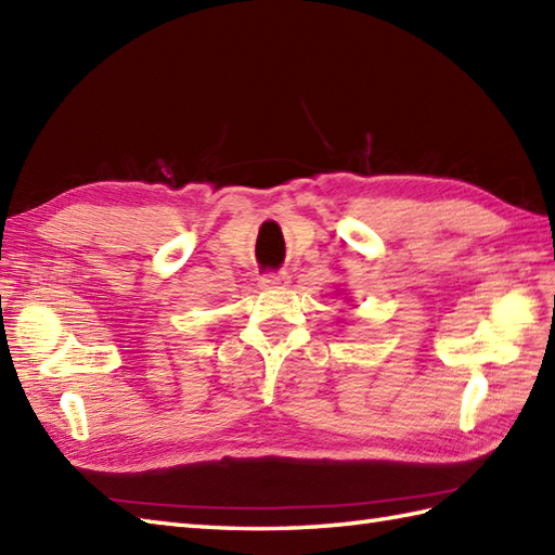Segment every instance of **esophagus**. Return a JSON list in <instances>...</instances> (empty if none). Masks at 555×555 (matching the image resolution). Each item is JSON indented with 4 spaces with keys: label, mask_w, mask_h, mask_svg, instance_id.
Masks as SVG:
<instances>
[{
    "label": "esophagus",
    "mask_w": 555,
    "mask_h": 555,
    "mask_svg": "<svg viewBox=\"0 0 555 555\" xmlns=\"http://www.w3.org/2000/svg\"><path fill=\"white\" fill-rule=\"evenodd\" d=\"M259 286L267 288V291L284 288V286H288V274H286V271H279V274H264L262 279H259Z\"/></svg>",
    "instance_id": "esophagus-1"
}]
</instances>
